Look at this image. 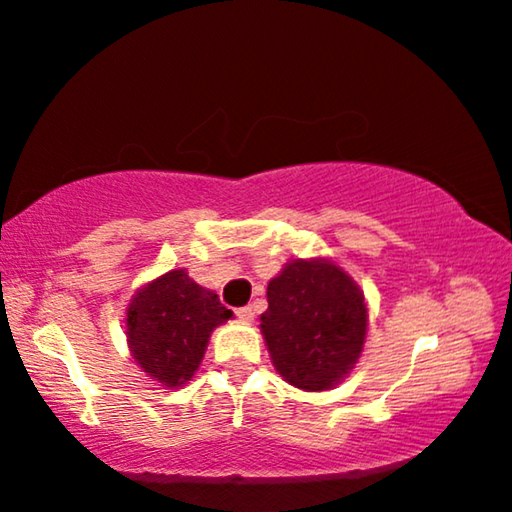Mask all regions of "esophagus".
<instances>
[{
    "mask_svg": "<svg viewBox=\"0 0 512 512\" xmlns=\"http://www.w3.org/2000/svg\"><path fill=\"white\" fill-rule=\"evenodd\" d=\"M237 316H239V320H244V323H253L255 309L253 307H241V309H237Z\"/></svg>",
    "mask_w": 512,
    "mask_h": 512,
    "instance_id": "esophagus-1",
    "label": "esophagus"
}]
</instances>
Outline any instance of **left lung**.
<instances>
[{
  "label": "left lung",
  "mask_w": 512,
  "mask_h": 512,
  "mask_svg": "<svg viewBox=\"0 0 512 512\" xmlns=\"http://www.w3.org/2000/svg\"><path fill=\"white\" fill-rule=\"evenodd\" d=\"M266 298L259 327L277 375L307 393L339 386L368 334L359 284L327 257L291 259L268 282Z\"/></svg>",
  "instance_id": "obj_1"
}]
</instances>
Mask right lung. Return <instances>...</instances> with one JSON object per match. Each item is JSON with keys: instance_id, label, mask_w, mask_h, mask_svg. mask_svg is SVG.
Instances as JSON below:
<instances>
[{"instance_id": "add662e5", "label": "right lung", "mask_w": 512, "mask_h": 512, "mask_svg": "<svg viewBox=\"0 0 512 512\" xmlns=\"http://www.w3.org/2000/svg\"><path fill=\"white\" fill-rule=\"evenodd\" d=\"M230 318L232 311L187 268H171L142 284L128 302V350L149 379L173 391L192 381L212 332Z\"/></svg>"}]
</instances>
